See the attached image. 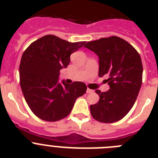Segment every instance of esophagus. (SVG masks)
Returning <instances> with one entry per match:
<instances>
[{"instance_id": "obj_1", "label": "esophagus", "mask_w": 158, "mask_h": 158, "mask_svg": "<svg viewBox=\"0 0 158 158\" xmlns=\"http://www.w3.org/2000/svg\"><path fill=\"white\" fill-rule=\"evenodd\" d=\"M86 93H93V90H92V89H89V88H88L87 90H86Z\"/></svg>"}]
</instances>
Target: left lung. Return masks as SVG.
<instances>
[{"label": "left lung", "instance_id": "1", "mask_svg": "<svg viewBox=\"0 0 158 158\" xmlns=\"http://www.w3.org/2000/svg\"><path fill=\"white\" fill-rule=\"evenodd\" d=\"M85 47L99 57V77L107 76L108 91L96 90L100 96L90 106L96 120L111 123L120 120L135 104L142 82V64L138 51L117 36L88 42Z\"/></svg>", "mask_w": 158, "mask_h": 158}]
</instances>
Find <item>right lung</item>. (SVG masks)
Wrapping results in <instances>:
<instances>
[{"mask_svg":"<svg viewBox=\"0 0 158 158\" xmlns=\"http://www.w3.org/2000/svg\"><path fill=\"white\" fill-rule=\"evenodd\" d=\"M85 42L69 43L53 35L40 38L23 53L19 84L27 105L43 120L55 122L69 115L77 98L87 90L85 83L58 81L60 69L70 62V54Z\"/></svg>","mask_w":158,"mask_h":158,"instance_id":"obj_1","label":"right lung"}]
</instances>
